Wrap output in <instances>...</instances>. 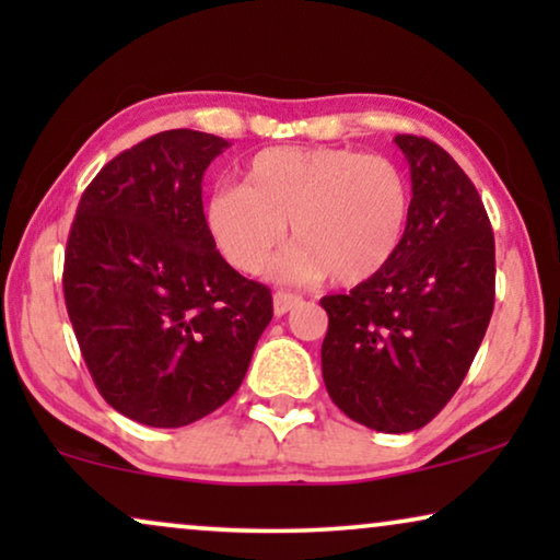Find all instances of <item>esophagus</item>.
Wrapping results in <instances>:
<instances>
[{"instance_id": "1", "label": "esophagus", "mask_w": 560, "mask_h": 560, "mask_svg": "<svg viewBox=\"0 0 560 560\" xmlns=\"http://www.w3.org/2000/svg\"><path fill=\"white\" fill-rule=\"evenodd\" d=\"M303 303L301 295L295 293H288V290H278V293L272 295V305H275V316H285L288 311L298 308V305Z\"/></svg>"}]
</instances>
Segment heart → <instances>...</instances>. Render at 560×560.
Listing matches in <instances>:
<instances>
[{
	"mask_svg": "<svg viewBox=\"0 0 560 560\" xmlns=\"http://www.w3.org/2000/svg\"><path fill=\"white\" fill-rule=\"evenodd\" d=\"M410 183L393 160L343 148H270L247 165V183L206 196L203 224L236 270L262 272L282 242L295 247L278 272L295 280L331 275L336 285L372 280L400 249Z\"/></svg>",
	"mask_w": 560,
	"mask_h": 560,
	"instance_id": "b5f03b06",
	"label": "heart"
}]
</instances>
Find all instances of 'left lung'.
I'll list each match as a JSON object with an SVG mask.
<instances>
[{
  "instance_id": "obj_1",
  "label": "left lung",
  "mask_w": 560,
  "mask_h": 560,
  "mask_svg": "<svg viewBox=\"0 0 560 560\" xmlns=\"http://www.w3.org/2000/svg\"><path fill=\"white\" fill-rule=\"evenodd\" d=\"M395 144L412 180L400 249L347 295L320 298L328 395L380 433L418 431L439 416L494 308V234L469 175L425 137L397 135Z\"/></svg>"
}]
</instances>
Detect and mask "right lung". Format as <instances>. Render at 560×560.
<instances>
[{"label": "right lung", "mask_w": 560, "mask_h": 560, "mask_svg": "<svg viewBox=\"0 0 560 560\" xmlns=\"http://www.w3.org/2000/svg\"><path fill=\"white\" fill-rule=\"evenodd\" d=\"M224 137L167 129L106 163L83 190L63 293L83 362L121 416L152 428L221 408L272 320L203 224L201 180Z\"/></svg>", "instance_id": "1"}]
</instances>
